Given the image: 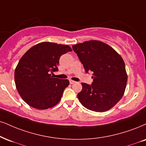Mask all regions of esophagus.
<instances>
[{
    "label": "esophagus",
    "mask_w": 146,
    "mask_h": 146,
    "mask_svg": "<svg viewBox=\"0 0 146 146\" xmlns=\"http://www.w3.org/2000/svg\"><path fill=\"white\" fill-rule=\"evenodd\" d=\"M70 83L71 84H72L74 83H75V81H74V80H70Z\"/></svg>",
    "instance_id": "esophagus-1"
}]
</instances>
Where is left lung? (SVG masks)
I'll return each mask as SVG.
<instances>
[{
  "label": "left lung",
  "instance_id": "obj_1",
  "mask_svg": "<svg viewBox=\"0 0 146 146\" xmlns=\"http://www.w3.org/2000/svg\"><path fill=\"white\" fill-rule=\"evenodd\" d=\"M72 48L86 72H93L92 84L82 83V91L77 95L79 101L90 110H109L123 98L127 85L123 58L110 46L99 40L78 43Z\"/></svg>",
  "mask_w": 146,
  "mask_h": 146
}]
</instances>
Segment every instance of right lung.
<instances>
[{
	"mask_svg": "<svg viewBox=\"0 0 146 146\" xmlns=\"http://www.w3.org/2000/svg\"><path fill=\"white\" fill-rule=\"evenodd\" d=\"M72 48L66 44L43 42L30 48L19 61L15 70V82L19 94L27 104L38 110L53 107L59 103L67 79L53 78L58 71L59 58Z\"/></svg>",
	"mask_w": 146,
	"mask_h": 146,
	"instance_id": "add662e5",
	"label": "right lung"
}]
</instances>
